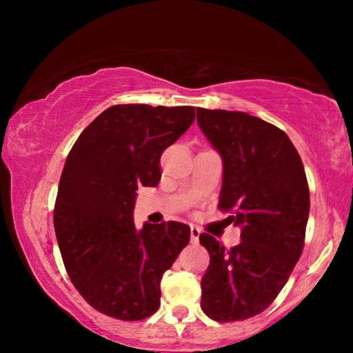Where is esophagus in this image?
I'll return each mask as SVG.
<instances>
[{
    "label": "esophagus",
    "mask_w": 353,
    "mask_h": 353,
    "mask_svg": "<svg viewBox=\"0 0 353 353\" xmlns=\"http://www.w3.org/2000/svg\"><path fill=\"white\" fill-rule=\"evenodd\" d=\"M190 235H191V241H193V243H198V241H199V235H201L199 227H196V225H190Z\"/></svg>",
    "instance_id": "34e87169"
}]
</instances>
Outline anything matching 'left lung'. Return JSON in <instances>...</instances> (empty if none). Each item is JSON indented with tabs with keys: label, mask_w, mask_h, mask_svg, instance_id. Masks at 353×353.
Masks as SVG:
<instances>
[{
	"label": "left lung",
	"mask_w": 353,
	"mask_h": 353,
	"mask_svg": "<svg viewBox=\"0 0 353 353\" xmlns=\"http://www.w3.org/2000/svg\"><path fill=\"white\" fill-rule=\"evenodd\" d=\"M198 124L224 163L219 210L241 227L225 249L201 234L210 265L201 307L218 322L249 319L271 305L301 259L310 213L302 159L282 129L244 112L198 107Z\"/></svg>",
	"instance_id": "1"
}]
</instances>
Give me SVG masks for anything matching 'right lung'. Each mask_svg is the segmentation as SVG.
<instances>
[{
    "label": "right lung",
    "instance_id": "1",
    "mask_svg": "<svg viewBox=\"0 0 353 353\" xmlns=\"http://www.w3.org/2000/svg\"><path fill=\"white\" fill-rule=\"evenodd\" d=\"M194 107L112 105L83 129L65 162L54 229L70 280L99 313L141 321L160 307V280L190 241L177 221L135 229L139 187L159 183L160 157Z\"/></svg>",
    "mask_w": 353,
    "mask_h": 353
}]
</instances>
